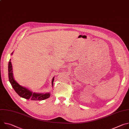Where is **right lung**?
<instances>
[{
  "label": "right lung",
  "mask_w": 129,
  "mask_h": 129,
  "mask_svg": "<svg viewBox=\"0 0 129 129\" xmlns=\"http://www.w3.org/2000/svg\"><path fill=\"white\" fill-rule=\"evenodd\" d=\"M13 54V52L12 53ZM8 75L9 81L14 89L16 92L20 97L24 98L27 100L30 99L33 101H42L48 99L49 98L50 93H33L25 87H23L18 84L14 79L12 71V66L11 60L9 61L8 65ZM54 81V78L52 79V85L53 86V83Z\"/></svg>",
  "instance_id": "right-lung-1"
}]
</instances>
